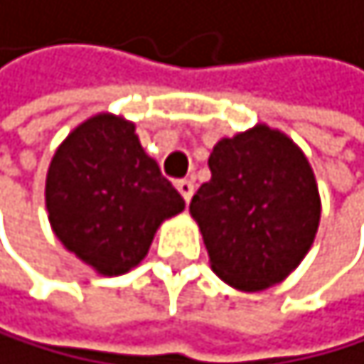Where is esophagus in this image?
I'll list each match as a JSON object with an SVG mask.
<instances>
[{"label": "esophagus", "instance_id": "esophagus-1", "mask_svg": "<svg viewBox=\"0 0 364 364\" xmlns=\"http://www.w3.org/2000/svg\"><path fill=\"white\" fill-rule=\"evenodd\" d=\"M176 188L180 191V196L184 198V202H191V198H193V191H196V184H193V180H178V184H176Z\"/></svg>", "mask_w": 364, "mask_h": 364}]
</instances>
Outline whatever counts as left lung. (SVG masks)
<instances>
[{"label":"left lung","instance_id":"8db88e82","mask_svg":"<svg viewBox=\"0 0 364 364\" xmlns=\"http://www.w3.org/2000/svg\"><path fill=\"white\" fill-rule=\"evenodd\" d=\"M211 180L191 200L213 274L237 291L282 282L311 249L320 193L307 155L278 129L222 137L209 155Z\"/></svg>","mask_w":364,"mask_h":364}]
</instances>
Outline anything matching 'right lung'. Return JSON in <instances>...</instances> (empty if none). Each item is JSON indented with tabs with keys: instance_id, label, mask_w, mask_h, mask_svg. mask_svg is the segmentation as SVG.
<instances>
[{
	"instance_id": "1",
	"label": "right lung",
	"mask_w": 364,
	"mask_h": 364,
	"mask_svg": "<svg viewBox=\"0 0 364 364\" xmlns=\"http://www.w3.org/2000/svg\"><path fill=\"white\" fill-rule=\"evenodd\" d=\"M53 233L100 276L146 258L155 231L184 211L182 196L139 144L135 124L97 113L57 146L46 173Z\"/></svg>"
}]
</instances>
